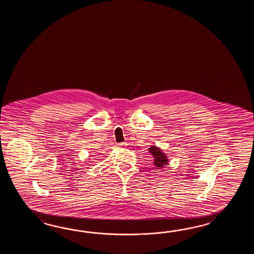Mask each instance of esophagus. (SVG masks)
<instances>
[{"instance_id": "34e87169", "label": "esophagus", "mask_w": 254, "mask_h": 254, "mask_svg": "<svg viewBox=\"0 0 254 254\" xmlns=\"http://www.w3.org/2000/svg\"><path fill=\"white\" fill-rule=\"evenodd\" d=\"M126 145H127V142H121V143H119V146H121V147Z\"/></svg>"}]
</instances>
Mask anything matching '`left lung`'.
<instances>
[{"mask_svg":"<svg viewBox=\"0 0 254 254\" xmlns=\"http://www.w3.org/2000/svg\"><path fill=\"white\" fill-rule=\"evenodd\" d=\"M149 151L151 153V155L154 158V164L158 168H162L164 165L167 164V157L165 156V154L161 151L159 148H157L155 146H151L149 149Z\"/></svg>","mask_w":254,"mask_h":254,"instance_id":"obj_1","label":"left lung"}]
</instances>
